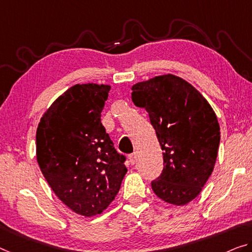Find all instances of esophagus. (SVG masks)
Instances as JSON below:
<instances>
[{
    "instance_id": "1",
    "label": "esophagus",
    "mask_w": 252,
    "mask_h": 252,
    "mask_svg": "<svg viewBox=\"0 0 252 252\" xmlns=\"http://www.w3.org/2000/svg\"><path fill=\"white\" fill-rule=\"evenodd\" d=\"M136 161H137V153L134 152V153L129 154V162H130V164H134Z\"/></svg>"
}]
</instances>
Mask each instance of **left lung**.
Here are the masks:
<instances>
[{
  "label": "left lung",
  "mask_w": 252,
  "mask_h": 252,
  "mask_svg": "<svg viewBox=\"0 0 252 252\" xmlns=\"http://www.w3.org/2000/svg\"><path fill=\"white\" fill-rule=\"evenodd\" d=\"M131 100L145 108L163 151V170L151 185L166 203L185 205L199 195L214 169L220 125L206 99L187 81L156 76L131 88Z\"/></svg>",
  "instance_id": "8db88e82"
}]
</instances>
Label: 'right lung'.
<instances>
[{"mask_svg": "<svg viewBox=\"0 0 252 252\" xmlns=\"http://www.w3.org/2000/svg\"><path fill=\"white\" fill-rule=\"evenodd\" d=\"M110 87L76 84L42 116L37 161L56 196L72 211L94 216L106 210L126 175V157L117 152L101 124Z\"/></svg>", "mask_w": 252, "mask_h": 252, "instance_id": "add662e5", "label": "right lung"}]
</instances>
